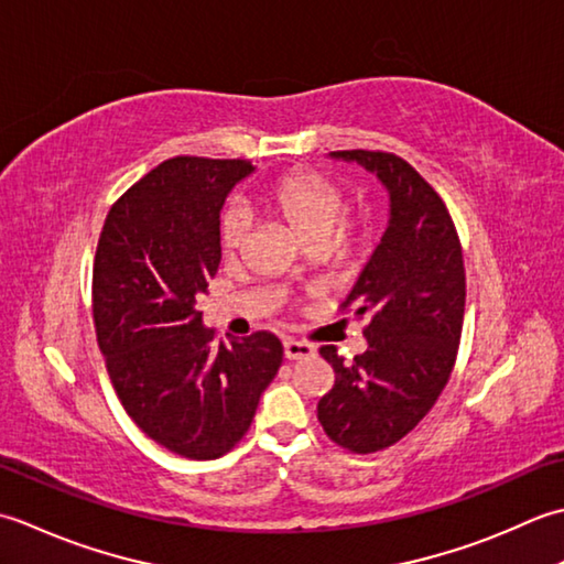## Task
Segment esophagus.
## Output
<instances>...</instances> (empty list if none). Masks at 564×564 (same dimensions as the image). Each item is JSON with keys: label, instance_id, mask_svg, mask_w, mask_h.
Instances as JSON below:
<instances>
[{"label": "esophagus", "instance_id": "esophagus-1", "mask_svg": "<svg viewBox=\"0 0 564 564\" xmlns=\"http://www.w3.org/2000/svg\"><path fill=\"white\" fill-rule=\"evenodd\" d=\"M314 355H316V350H314V346H308V343L294 340V338L284 340V358L286 360H306V358H314Z\"/></svg>", "mask_w": 564, "mask_h": 564}]
</instances>
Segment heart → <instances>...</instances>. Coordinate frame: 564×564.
<instances>
[{"instance_id":"obj_1","label":"heart","mask_w":564,"mask_h":564,"mask_svg":"<svg viewBox=\"0 0 564 564\" xmlns=\"http://www.w3.org/2000/svg\"><path fill=\"white\" fill-rule=\"evenodd\" d=\"M260 206L270 216L280 218L290 231L302 238L308 246L326 243L333 250H346L352 246L358 234L350 226H339L343 209V192L328 177L318 172H292L278 182H272L268 189L260 192ZM248 234V216L240 209L226 212L221 218V246L234 252L243 243Z\"/></svg>"}]
</instances>
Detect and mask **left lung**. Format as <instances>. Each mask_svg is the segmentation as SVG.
<instances>
[{"label":"left lung","mask_w":564,"mask_h":564,"mask_svg":"<svg viewBox=\"0 0 564 564\" xmlns=\"http://www.w3.org/2000/svg\"><path fill=\"white\" fill-rule=\"evenodd\" d=\"M382 182L389 218L382 240L346 296L367 318V350L343 362L333 346L321 358L336 384L318 401L330 441L377 453L404 438L438 401L457 358L465 316V265L453 218L406 160L375 151L328 153Z\"/></svg>","instance_id":"1"}]
</instances>
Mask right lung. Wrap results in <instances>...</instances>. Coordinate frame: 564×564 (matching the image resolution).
Masks as SVG:
<instances>
[{
  "mask_svg": "<svg viewBox=\"0 0 564 564\" xmlns=\"http://www.w3.org/2000/svg\"><path fill=\"white\" fill-rule=\"evenodd\" d=\"M243 160L172 158L111 206L91 299L99 348L123 409L167 451L214 459L243 438L282 365L268 330L214 340L197 299L221 262V209Z\"/></svg>",
  "mask_w": 564,
  "mask_h": 564,
  "instance_id": "1",
  "label": "right lung"
}]
</instances>
